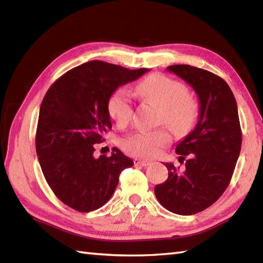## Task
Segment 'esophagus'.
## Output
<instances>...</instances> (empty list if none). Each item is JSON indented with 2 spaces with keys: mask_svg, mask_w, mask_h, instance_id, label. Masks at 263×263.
I'll return each mask as SVG.
<instances>
[{
  "mask_svg": "<svg viewBox=\"0 0 263 263\" xmlns=\"http://www.w3.org/2000/svg\"><path fill=\"white\" fill-rule=\"evenodd\" d=\"M133 163H135V165L148 166V165L152 164V161H150V160H147V159H138V158H136L135 160H133Z\"/></svg>",
  "mask_w": 263,
  "mask_h": 263,
  "instance_id": "esophagus-1",
  "label": "esophagus"
}]
</instances>
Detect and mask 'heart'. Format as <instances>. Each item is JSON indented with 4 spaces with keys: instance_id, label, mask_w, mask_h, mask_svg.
I'll return each instance as SVG.
<instances>
[{
    "instance_id": "heart-1",
    "label": "heart",
    "mask_w": 263,
    "mask_h": 263,
    "mask_svg": "<svg viewBox=\"0 0 263 263\" xmlns=\"http://www.w3.org/2000/svg\"><path fill=\"white\" fill-rule=\"evenodd\" d=\"M143 100L160 108L159 121L170 126L176 136L183 137L194 127L199 117V106L187 95L182 82L155 73L147 77L136 87ZM107 110L117 126H125L131 121L133 103L125 89L120 88L110 95ZM172 141L171 133L165 128L154 131H138L123 139L122 147L127 154L140 158H154Z\"/></svg>"
}]
</instances>
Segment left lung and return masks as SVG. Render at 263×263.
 <instances>
[{
    "mask_svg": "<svg viewBox=\"0 0 263 263\" xmlns=\"http://www.w3.org/2000/svg\"><path fill=\"white\" fill-rule=\"evenodd\" d=\"M173 72L193 88L199 98L197 125L176 146L185 171L164 163L168 178L155 186L159 203L177 215H194L221 197L231 182L242 146L235 97L224 79L195 66L171 65Z\"/></svg>",
    "mask_w": 263,
    "mask_h": 263,
    "instance_id": "obj_1",
    "label": "left lung"
}]
</instances>
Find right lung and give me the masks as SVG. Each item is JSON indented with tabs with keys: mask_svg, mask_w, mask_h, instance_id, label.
<instances>
[{
	"mask_svg": "<svg viewBox=\"0 0 263 263\" xmlns=\"http://www.w3.org/2000/svg\"><path fill=\"white\" fill-rule=\"evenodd\" d=\"M148 69L128 70L90 61L68 71L49 87L39 109L36 153L54 194L80 212L103 206L113 195L121 172L133 160L115 149L93 156L111 128L107 103L117 88Z\"/></svg>",
	"mask_w": 263,
	"mask_h": 263,
	"instance_id": "add662e5",
	"label": "right lung"
}]
</instances>
